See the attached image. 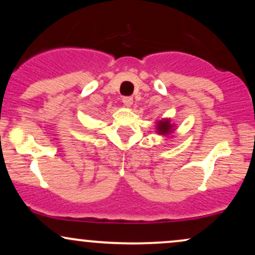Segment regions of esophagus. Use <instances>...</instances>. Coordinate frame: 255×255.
Returning a JSON list of instances; mask_svg holds the SVG:
<instances>
[{
  "label": "esophagus",
  "instance_id": "obj_1",
  "mask_svg": "<svg viewBox=\"0 0 255 255\" xmlns=\"http://www.w3.org/2000/svg\"><path fill=\"white\" fill-rule=\"evenodd\" d=\"M122 102H124V104L126 107H130L131 104H133V98L131 97H124L122 98Z\"/></svg>",
  "mask_w": 255,
  "mask_h": 255
}]
</instances>
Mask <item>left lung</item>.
Wrapping results in <instances>:
<instances>
[{
  "mask_svg": "<svg viewBox=\"0 0 255 255\" xmlns=\"http://www.w3.org/2000/svg\"><path fill=\"white\" fill-rule=\"evenodd\" d=\"M172 129V126L170 125V120H164V121H159L157 125V131L162 135L169 134Z\"/></svg>",
  "mask_w": 255,
  "mask_h": 255,
  "instance_id": "1",
  "label": "left lung"
}]
</instances>
